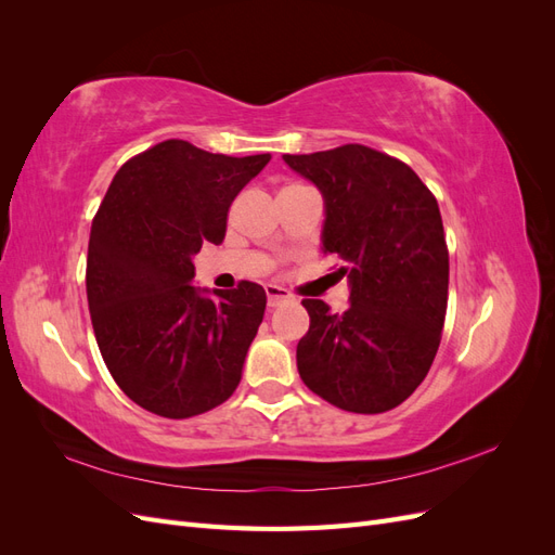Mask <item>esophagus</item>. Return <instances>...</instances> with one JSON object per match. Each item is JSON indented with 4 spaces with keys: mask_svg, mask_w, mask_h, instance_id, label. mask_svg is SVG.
<instances>
[{
    "mask_svg": "<svg viewBox=\"0 0 555 555\" xmlns=\"http://www.w3.org/2000/svg\"><path fill=\"white\" fill-rule=\"evenodd\" d=\"M266 298H268V308H278V306L284 304V300H289L292 294L284 287H278V284H268Z\"/></svg>",
    "mask_w": 555,
    "mask_h": 555,
    "instance_id": "34e87169",
    "label": "esophagus"
}]
</instances>
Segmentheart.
<instances>
[{"mask_svg": "<svg viewBox=\"0 0 555 555\" xmlns=\"http://www.w3.org/2000/svg\"><path fill=\"white\" fill-rule=\"evenodd\" d=\"M289 188H296V184H287V188H284V190H289Z\"/></svg>", "mask_w": 555, "mask_h": 555, "instance_id": "obj_1", "label": "heart"}]
</instances>
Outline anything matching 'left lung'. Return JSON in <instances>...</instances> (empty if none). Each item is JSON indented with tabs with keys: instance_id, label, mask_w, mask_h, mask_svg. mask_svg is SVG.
Segmentation results:
<instances>
[{
	"instance_id": "8db88e82",
	"label": "left lung",
	"mask_w": 555,
	"mask_h": 555,
	"mask_svg": "<svg viewBox=\"0 0 555 555\" xmlns=\"http://www.w3.org/2000/svg\"><path fill=\"white\" fill-rule=\"evenodd\" d=\"M324 196V255L340 259L349 308L304 298L298 375L331 405L379 414L408 400L438 354L449 249L438 201L405 162L359 143L284 155Z\"/></svg>"
}]
</instances>
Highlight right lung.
<instances>
[{"label":"right lung","mask_w":555,"mask_h":555,"mask_svg":"<svg viewBox=\"0 0 555 555\" xmlns=\"http://www.w3.org/2000/svg\"><path fill=\"white\" fill-rule=\"evenodd\" d=\"M271 155L227 157L169 139L131 157L99 206L88 306L115 384L166 418L204 414L236 391L266 310L257 282L204 296L192 257L220 245L231 201Z\"/></svg>","instance_id":"add662e5"}]
</instances>
